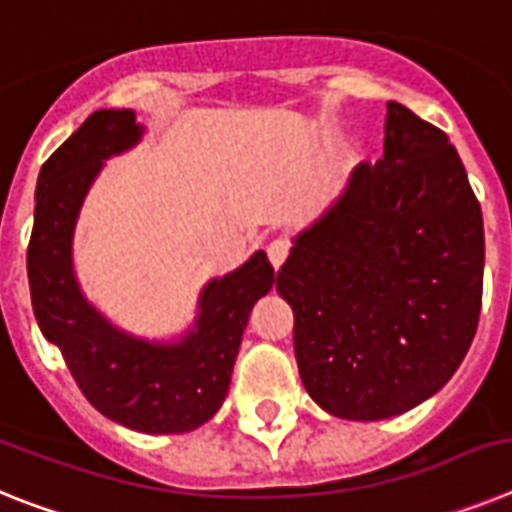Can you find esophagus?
Wrapping results in <instances>:
<instances>
[{"instance_id": "obj_1", "label": "esophagus", "mask_w": 512, "mask_h": 512, "mask_svg": "<svg viewBox=\"0 0 512 512\" xmlns=\"http://www.w3.org/2000/svg\"><path fill=\"white\" fill-rule=\"evenodd\" d=\"M268 257H270V262H273L275 270L281 268L283 262H286V257H288V242H286V239H273V242L268 244Z\"/></svg>"}]
</instances>
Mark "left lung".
<instances>
[{"label":"left lung","mask_w":512,"mask_h":512,"mask_svg":"<svg viewBox=\"0 0 512 512\" xmlns=\"http://www.w3.org/2000/svg\"><path fill=\"white\" fill-rule=\"evenodd\" d=\"M482 208L441 128L386 102L384 157L293 239L278 293L309 397L335 417L412 410L461 366L482 309Z\"/></svg>","instance_id":"obj_1"}]
</instances>
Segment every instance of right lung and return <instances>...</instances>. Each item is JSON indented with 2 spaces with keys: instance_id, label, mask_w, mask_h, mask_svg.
Returning a JSON list of instances; mask_svg holds the SVG:
<instances>
[{
  "instance_id": "right-lung-1",
  "label": "right lung",
  "mask_w": 512,
  "mask_h": 512,
  "mask_svg": "<svg viewBox=\"0 0 512 512\" xmlns=\"http://www.w3.org/2000/svg\"><path fill=\"white\" fill-rule=\"evenodd\" d=\"M133 110H97L53 151L38 175L28 281L43 337L64 355L95 410L139 433H188L211 420L229 391L250 311L273 288L265 252L213 278L201 314L180 342H146L102 317L79 291L71 237L102 162L139 144Z\"/></svg>"
}]
</instances>
